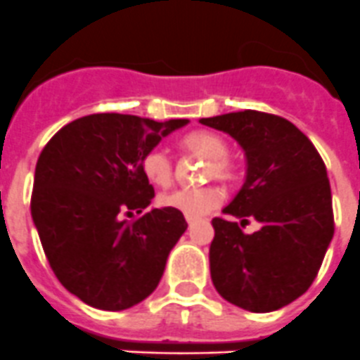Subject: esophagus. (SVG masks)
Here are the masks:
<instances>
[{
	"label": "esophagus",
	"instance_id": "obj_1",
	"mask_svg": "<svg viewBox=\"0 0 360 360\" xmlns=\"http://www.w3.org/2000/svg\"><path fill=\"white\" fill-rule=\"evenodd\" d=\"M187 224H189V227H191V225L195 224V219H193V218H187Z\"/></svg>",
	"mask_w": 360,
	"mask_h": 360
}]
</instances>
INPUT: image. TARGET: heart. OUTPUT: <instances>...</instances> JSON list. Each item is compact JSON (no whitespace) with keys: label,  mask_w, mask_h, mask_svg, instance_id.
<instances>
[{"label":"heart","mask_w":360,"mask_h":360,"mask_svg":"<svg viewBox=\"0 0 360 360\" xmlns=\"http://www.w3.org/2000/svg\"><path fill=\"white\" fill-rule=\"evenodd\" d=\"M184 151L196 155L209 162L205 176L219 182L231 184L236 180V167L229 160V144L219 135L211 131H193L180 141ZM142 173L153 186H167L171 182L173 167L164 151L153 149L142 158ZM221 202V193L216 187H200V189H174L158 198L162 207H169L182 212L187 218H202L209 211L216 209Z\"/></svg>","instance_id":"obj_1"}]
</instances>
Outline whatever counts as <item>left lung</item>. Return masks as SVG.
<instances>
[{"label":"left lung","instance_id":"1","mask_svg":"<svg viewBox=\"0 0 360 360\" xmlns=\"http://www.w3.org/2000/svg\"><path fill=\"white\" fill-rule=\"evenodd\" d=\"M231 135L247 158V176L225 214L212 219V285L229 303L265 314L287 307L310 288L333 238L326 167L308 136L290 120L263 111L200 119ZM254 217L260 229L245 235Z\"/></svg>","mask_w":360,"mask_h":360}]
</instances>
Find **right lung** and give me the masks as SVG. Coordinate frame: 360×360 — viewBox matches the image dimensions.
Masks as SVG:
<instances>
[{"instance_id": "obj_1", "label": "right lung", "mask_w": 360, "mask_h": 360, "mask_svg": "<svg viewBox=\"0 0 360 360\" xmlns=\"http://www.w3.org/2000/svg\"><path fill=\"white\" fill-rule=\"evenodd\" d=\"M187 122L95 113L66 124L41 151L32 219L56 278L82 303L126 310L158 287L186 218L169 207L124 216L141 214L155 196L146 153Z\"/></svg>"}]
</instances>
